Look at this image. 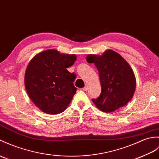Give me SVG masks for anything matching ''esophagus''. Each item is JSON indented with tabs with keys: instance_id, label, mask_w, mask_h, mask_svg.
<instances>
[{
	"instance_id": "34e87169",
	"label": "esophagus",
	"mask_w": 159,
	"mask_h": 159,
	"mask_svg": "<svg viewBox=\"0 0 159 159\" xmlns=\"http://www.w3.org/2000/svg\"><path fill=\"white\" fill-rule=\"evenodd\" d=\"M88 89H89L88 85H85V86H84V87L83 88V91H87Z\"/></svg>"
}]
</instances>
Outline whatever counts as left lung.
<instances>
[{
  "instance_id": "left-lung-1",
  "label": "left lung",
  "mask_w": 159,
  "mask_h": 159,
  "mask_svg": "<svg viewBox=\"0 0 159 159\" xmlns=\"http://www.w3.org/2000/svg\"><path fill=\"white\" fill-rule=\"evenodd\" d=\"M87 61L94 64L99 72L102 93L92 101L105 112L123 107L134 96L136 80L130 66L120 55L107 50L102 55H88Z\"/></svg>"
}]
</instances>
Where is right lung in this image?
Listing matches in <instances>:
<instances>
[{
    "instance_id": "obj_1",
    "label": "right lung",
    "mask_w": 159,
    "mask_h": 159,
    "mask_svg": "<svg viewBox=\"0 0 159 159\" xmlns=\"http://www.w3.org/2000/svg\"><path fill=\"white\" fill-rule=\"evenodd\" d=\"M76 60L75 55L61 54L49 49L36 55L25 73V87L31 100L43 112L60 114L67 108L76 87L75 73L66 68Z\"/></svg>"
}]
</instances>
